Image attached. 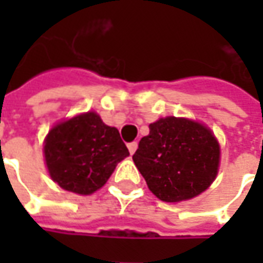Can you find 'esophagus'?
<instances>
[{
  "label": "esophagus",
  "instance_id": "1",
  "mask_svg": "<svg viewBox=\"0 0 263 263\" xmlns=\"http://www.w3.org/2000/svg\"><path fill=\"white\" fill-rule=\"evenodd\" d=\"M137 148H138L137 142H129V143H128V151H129V154H131V155L135 154Z\"/></svg>",
  "mask_w": 263,
  "mask_h": 263
}]
</instances>
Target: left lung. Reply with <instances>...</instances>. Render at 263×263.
Returning a JSON list of instances; mask_svg holds the SVG:
<instances>
[{
    "instance_id": "1",
    "label": "left lung",
    "mask_w": 263,
    "mask_h": 263,
    "mask_svg": "<svg viewBox=\"0 0 263 263\" xmlns=\"http://www.w3.org/2000/svg\"><path fill=\"white\" fill-rule=\"evenodd\" d=\"M132 159L156 197L176 203L196 197L213 183L220 146L201 124L167 117L149 125Z\"/></svg>"
}]
</instances>
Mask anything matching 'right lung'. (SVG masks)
<instances>
[{
    "label": "right lung",
    "instance_id": "add662e5",
    "mask_svg": "<svg viewBox=\"0 0 263 263\" xmlns=\"http://www.w3.org/2000/svg\"><path fill=\"white\" fill-rule=\"evenodd\" d=\"M50 177L67 192L91 194L103 187L129 152L117 128L86 112L50 129L45 141Z\"/></svg>",
    "mask_w": 263,
    "mask_h": 263
}]
</instances>
